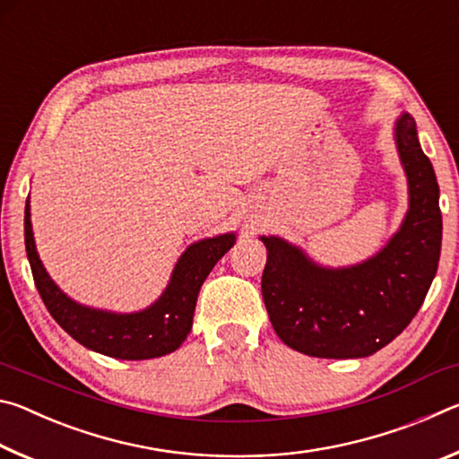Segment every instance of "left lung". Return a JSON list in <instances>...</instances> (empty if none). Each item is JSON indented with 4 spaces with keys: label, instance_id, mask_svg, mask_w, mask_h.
Returning <instances> with one entry per match:
<instances>
[{
    "label": "left lung",
    "instance_id": "obj_1",
    "mask_svg": "<svg viewBox=\"0 0 459 459\" xmlns=\"http://www.w3.org/2000/svg\"><path fill=\"white\" fill-rule=\"evenodd\" d=\"M411 204L401 230L377 257L351 269H322L299 248L263 237L261 277L273 330L293 351L317 359H362L407 328L429 291L441 253L439 186L417 139L415 119L397 123Z\"/></svg>",
    "mask_w": 459,
    "mask_h": 459
}]
</instances>
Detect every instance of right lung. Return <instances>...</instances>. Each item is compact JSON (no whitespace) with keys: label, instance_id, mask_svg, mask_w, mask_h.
Listing matches in <instances>:
<instances>
[{"label":"right lung","instance_id":"right-lung-1","mask_svg":"<svg viewBox=\"0 0 459 459\" xmlns=\"http://www.w3.org/2000/svg\"><path fill=\"white\" fill-rule=\"evenodd\" d=\"M24 238L36 290L60 328L91 351L123 360L158 359L182 344L192 330V316L202 283L216 261L235 245V235L194 243L178 261L168 290L152 307L137 314H108L74 304L54 285L36 253L30 200L24 214Z\"/></svg>","mask_w":459,"mask_h":459}]
</instances>
